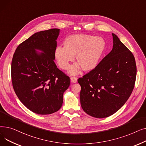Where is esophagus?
<instances>
[{
    "mask_svg": "<svg viewBox=\"0 0 146 146\" xmlns=\"http://www.w3.org/2000/svg\"><path fill=\"white\" fill-rule=\"evenodd\" d=\"M70 79H71V82L72 83H76L78 81V79H77V78H76V77H72L70 78Z\"/></svg>",
    "mask_w": 146,
    "mask_h": 146,
    "instance_id": "1",
    "label": "esophagus"
}]
</instances>
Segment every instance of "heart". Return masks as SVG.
<instances>
[{"label":"heart","instance_id":"obj_1","mask_svg":"<svg viewBox=\"0 0 146 146\" xmlns=\"http://www.w3.org/2000/svg\"><path fill=\"white\" fill-rule=\"evenodd\" d=\"M63 47L58 45L54 50V57L59 67L67 70L70 63L75 61V64L69 69V73L75 75L80 69L90 72L98 66L104 50L106 43L102 37L87 34H73L67 36L63 41Z\"/></svg>","mask_w":146,"mask_h":146}]
</instances>
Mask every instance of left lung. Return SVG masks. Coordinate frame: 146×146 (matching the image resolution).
Returning a JSON list of instances; mask_svg holds the SVG:
<instances>
[{
	"mask_svg": "<svg viewBox=\"0 0 146 146\" xmlns=\"http://www.w3.org/2000/svg\"><path fill=\"white\" fill-rule=\"evenodd\" d=\"M113 48L98 66L78 80L83 111L98 118L111 116L127 102L137 74L133 53L114 34Z\"/></svg>",
	"mask_w": 146,
	"mask_h": 146,
	"instance_id": "1",
	"label": "left lung"
}]
</instances>
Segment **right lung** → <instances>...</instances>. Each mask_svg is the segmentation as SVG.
Segmentation results:
<instances>
[{
    "mask_svg": "<svg viewBox=\"0 0 146 146\" xmlns=\"http://www.w3.org/2000/svg\"><path fill=\"white\" fill-rule=\"evenodd\" d=\"M59 33L57 28L35 33L18 46L12 58L11 77L15 92L35 113L48 115L58 111L63 94L70 86V78L54 61Z\"/></svg>",
    "mask_w": 146,
    "mask_h": 146,
    "instance_id": "1",
    "label": "right lung"
}]
</instances>
